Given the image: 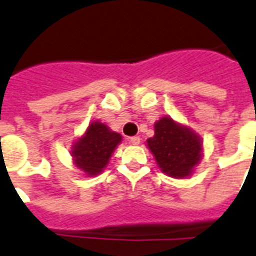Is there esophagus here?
<instances>
[{"mask_svg": "<svg viewBox=\"0 0 256 256\" xmlns=\"http://www.w3.org/2000/svg\"><path fill=\"white\" fill-rule=\"evenodd\" d=\"M130 143L134 144V146H136V144L140 143V138H139V136H132V138H130Z\"/></svg>", "mask_w": 256, "mask_h": 256, "instance_id": "1", "label": "esophagus"}]
</instances>
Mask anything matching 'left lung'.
Segmentation results:
<instances>
[{"label":"left lung","instance_id":"8db88e82","mask_svg":"<svg viewBox=\"0 0 256 256\" xmlns=\"http://www.w3.org/2000/svg\"><path fill=\"white\" fill-rule=\"evenodd\" d=\"M152 138L147 139L148 150L164 175L188 178L204 156L202 139L192 128L168 116L154 124Z\"/></svg>","mask_w":256,"mask_h":256}]
</instances>
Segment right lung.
<instances>
[{
  "mask_svg": "<svg viewBox=\"0 0 256 256\" xmlns=\"http://www.w3.org/2000/svg\"><path fill=\"white\" fill-rule=\"evenodd\" d=\"M121 142V134L113 132L108 124L98 120L89 122L82 135L70 147L74 167L88 178L102 174L114 150Z\"/></svg>",
  "mask_w": 256,
  "mask_h": 256,
  "instance_id": "1",
  "label": "right lung"
}]
</instances>
